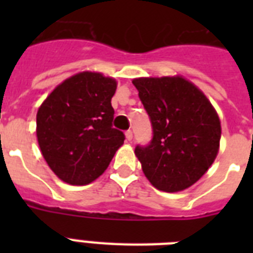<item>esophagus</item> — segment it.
I'll list each match as a JSON object with an SVG mask.
<instances>
[{
    "mask_svg": "<svg viewBox=\"0 0 253 253\" xmlns=\"http://www.w3.org/2000/svg\"><path fill=\"white\" fill-rule=\"evenodd\" d=\"M125 135H126L127 140H131V139H132V131L131 130H127L126 132H125Z\"/></svg>",
    "mask_w": 253,
    "mask_h": 253,
    "instance_id": "obj_1",
    "label": "esophagus"
}]
</instances>
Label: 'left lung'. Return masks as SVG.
<instances>
[{"label": "left lung", "mask_w": 253, "mask_h": 253, "mask_svg": "<svg viewBox=\"0 0 253 253\" xmlns=\"http://www.w3.org/2000/svg\"><path fill=\"white\" fill-rule=\"evenodd\" d=\"M132 84L150 117L154 136L135 147L155 188L180 192L200 180L215 160L220 121L206 95L182 77H140Z\"/></svg>", "instance_id": "1"}]
</instances>
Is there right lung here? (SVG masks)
I'll return each instance as SVG.
<instances>
[{
	"instance_id": "right-lung-1",
	"label": "right lung",
	"mask_w": 253,
	"mask_h": 253,
	"mask_svg": "<svg viewBox=\"0 0 253 253\" xmlns=\"http://www.w3.org/2000/svg\"><path fill=\"white\" fill-rule=\"evenodd\" d=\"M117 81L81 72L57 85L37 114L42 155L60 180L86 185L98 178L125 142L113 128L111 97Z\"/></svg>"
}]
</instances>
